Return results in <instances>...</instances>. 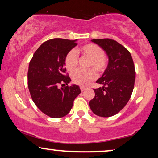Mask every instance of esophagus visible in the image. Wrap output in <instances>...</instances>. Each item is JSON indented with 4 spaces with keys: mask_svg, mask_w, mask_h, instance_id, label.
Wrapping results in <instances>:
<instances>
[{
    "mask_svg": "<svg viewBox=\"0 0 158 158\" xmlns=\"http://www.w3.org/2000/svg\"><path fill=\"white\" fill-rule=\"evenodd\" d=\"M81 91H84V90H86V88L83 87V86H81Z\"/></svg>",
    "mask_w": 158,
    "mask_h": 158,
    "instance_id": "esophagus-1",
    "label": "esophagus"
}]
</instances>
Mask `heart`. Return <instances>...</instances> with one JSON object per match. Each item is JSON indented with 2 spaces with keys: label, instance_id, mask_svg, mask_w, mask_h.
Masks as SVG:
<instances>
[{
  "label": "heart",
  "instance_id": "heart-1",
  "mask_svg": "<svg viewBox=\"0 0 158 158\" xmlns=\"http://www.w3.org/2000/svg\"><path fill=\"white\" fill-rule=\"evenodd\" d=\"M81 55L83 57L88 58L87 67L88 68H93L98 74L103 73L107 67V59L103 55V50L97 44L89 43L81 47L77 51L70 50L67 54L64 64L66 69L68 71H73L77 68L78 62V55ZM96 77V74L91 69L85 71L76 70L71 75L73 82L77 85L85 86L90 82L94 81Z\"/></svg>",
  "mask_w": 158,
  "mask_h": 158
}]
</instances>
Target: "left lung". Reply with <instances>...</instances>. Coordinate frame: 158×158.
Wrapping results in <instances>:
<instances>
[{
    "label": "left lung",
    "mask_w": 158,
    "mask_h": 158,
    "mask_svg": "<svg viewBox=\"0 0 158 158\" xmlns=\"http://www.w3.org/2000/svg\"><path fill=\"white\" fill-rule=\"evenodd\" d=\"M91 41L106 52L109 63L102 76L96 81L103 86L94 89L95 97L90 101V108L97 116L110 117L118 114L130 98L135 81V64L130 52L116 41Z\"/></svg>",
    "instance_id": "obj_1"
}]
</instances>
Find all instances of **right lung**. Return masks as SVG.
I'll use <instances>...</instances> for the list:
<instances>
[{"label": "right lung", "instance_id": "obj_1", "mask_svg": "<svg viewBox=\"0 0 158 158\" xmlns=\"http://www.w3.org/2000/svg\"><path fill=\"white\" fill-rule=\"evenodd\" d=\"M76 41L59 38L46 41L36 49L29 62L28 88L30 95L38 109L51 118L66 116L81 92L75 84L65 85L71 80L68 75H64V59L77 45ZM60 85L62 88L59 87Z\"/></svg>", "mask_w": 158, "mask_h": 158}]
</instances>
